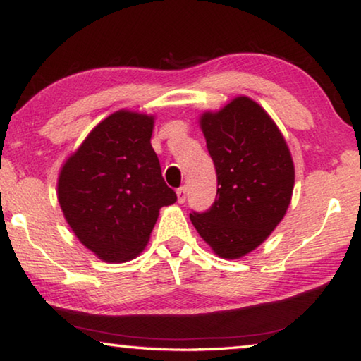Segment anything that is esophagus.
Wrapping results in <instances>:
<instances>
[{"mask_svg": "<svg viewBox=\"0 0 361 361\" xmlns=\"http://www.w3.org/2000/svg\"><path fill=\"white\" fill-rule=\"evenodd\" d=\"M176 195H178V202L180 204H185L186 202V197H188L186 186H181V188L176 189Z\"/></svg>", "mask_w": 361, "mask_h": 361, "instance_id": "obj_1", "label": "esophagus"}]
</instances>
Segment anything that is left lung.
Wrapping results in <instances>:
<instances>
[{"label":"left lung","instance_id":"1","mask_svg":"<svg viewBox=\"0 0 361 361\" xmlns=\"http://www.w3.org/2000/svg\"><path fill=\"white\" fill-rule=\"evenodd\" d=\"M218 189L209 210L189 218L221 258H240L267 239L288 209L295 167L282 133L258 103L237 97L200 119Z\"/></svg>","mask_w":361,"mask_h":361}]
</instances>
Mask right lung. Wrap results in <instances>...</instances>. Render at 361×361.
<instances>
[{
    "mask_svg": "<svg viewBox=\"0 0 361 361\" xmlns=\"http://www.w3.org/2000/svg\"><path fill=\"white\" fill-rule=\"evenodd\" d=\"M154 121L118 111L89 133L60 172L59 202L82 245L108 262L145 248L159 209L176 202L151 146Z\"/></svg>",
    "mask_w": 361,
    "mask_h": 361,
    "instance_id": "add662e5",
    "label": "right lung"
}]
</instances>
